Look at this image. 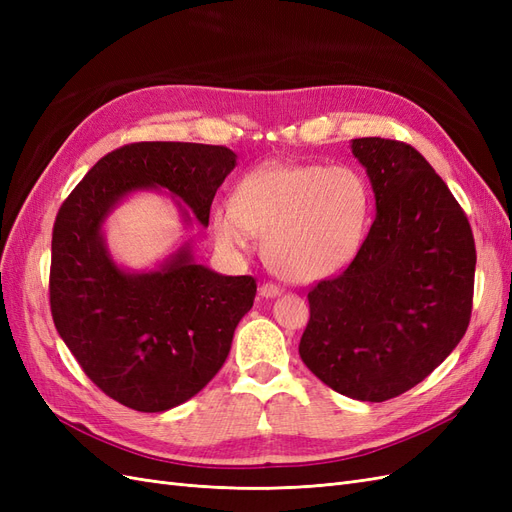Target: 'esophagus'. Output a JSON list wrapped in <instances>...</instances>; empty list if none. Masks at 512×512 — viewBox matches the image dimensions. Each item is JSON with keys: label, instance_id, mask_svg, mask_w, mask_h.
Segmentation results:
<instances>
[{"label": "esophagus", "instance_id": "obj_1", "mask_svg": "<svg viewBox=\"0 0 512 512\" xmlns=\"http://www.w3.org/2000/svg\"><path fill=\"white\" fill-rule=\"evenodd\" d=\"M277 294H282V288L277 286V284H273V282H267V284L260 286V297L273 299V297H277Z\"/></svg>", "mask_w": 512, "mask_h": 512}]
</instances>
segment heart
I'll return each mask as SVG.
<instances>
[{
    "instance_id": "b5f03b06",
    "label": "heart",
    "mask_w": 512,
    "mask_h": 512,
    "mask_svg": "<svg viewBox=\"0 0 512 512\" xmlns=\"http://www.w3.org/2000/svg\"><path fill=\"white\" fill-rule=\"evenodd\" d=\"M369 207L365 179L348 166L265 164L215 207L213 235L224 250L265 237L269 267L309 284L350 265L365 239Z\"/></svg>"
}]
</instances>
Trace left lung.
I'll list each match as a JSON object with an SVG mask.
<instances>
[{
  "mask_svg": "<svg viewBox=\"0 0 512 512\" xmlns=\"http://www.w3.org/2000/svg\"><path fill=\"white\" fill-rule=\"evenodd\" d=\"M376 220L350 265L307 292L299 354L333 391L386 401L423 382L466 335L476 247L431 164L393 138H354Z\"/></svg>",
  "mask_w": 512,
  "mask_h": 512,
  "instance_id": "left-lung-1",
  "label": "left lung"
}]
</instances>
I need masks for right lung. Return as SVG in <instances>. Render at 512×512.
I'll return each mask as SVG.
<instances>
[{
	"label": "right lung",
	"instance_id": "add662e5",
	"mask_svg": "<svg viewBox=\"0 0 512 512\" xmlns=\"http://www.w3.org/2000/svg\"><path fill=\"white\" fill-rule=\"evenodd\" d=\"M237 156L222 145L132 143L102 160L59 207L51 245L55 329L89 380L119 404L164 412L218 374L256 297L252 275H220L181 247L156 271L130 273L106 250L102 224L123 196L164 188L207 226Z\"/></svg>",
	"mask_w": 512,
	"mask_h": 512
}]
</instances>
